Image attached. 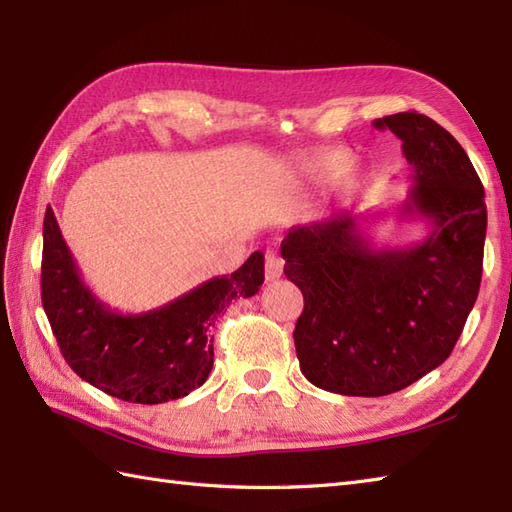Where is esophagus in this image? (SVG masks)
<instances>
[{"label":"esophagus","mask_w":512,"mask_h":512,"mask_svg":"<svg viewBox=\"0 0 512 512\" xmlns=\"http://www.w3.org/2000/svg\"><path fill=\"white\" fill-rule=\"evenodd\" d=\"M284 275V259H281L275 250H268L266 253V279L275 281Z\"/></svg>","instance_id":"obj_1"}]
</instances>
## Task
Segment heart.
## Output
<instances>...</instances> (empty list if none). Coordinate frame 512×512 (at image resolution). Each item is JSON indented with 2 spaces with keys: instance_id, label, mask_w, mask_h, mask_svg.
<instances>
[{
  "instance_id": "1",
  "label": "heart",
  "mask_w": 512,
  "mask_h": 512,
  "mask_svg": "<svg viewBox=\"0 0 512 512\" xmlns=\"http://www.w3.org/2000/svg\"><path fill=\"white\" fill-rule=\"evenodd\" d=\"M306 167L312 173H317V176H330V173L339 171L343 167V158L336 154H317L306 160Z\"/></svg>"
}]
</instances>
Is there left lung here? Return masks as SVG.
Instances as JSON below:
<instances>
[{
	"label": "left lung",
	"mask_w": 512,
	"mask_h": 512,
	"mask_svg": "<svg viewBox=\"0 0 512 512\" xmlns=\"http://www.w3.org/2000/svg\"><path fill=\"white\" fill-rule=\"evenodd\" d=\"M402 140L413 187L400 215L429 222L424 242L376 248L361 217L295 226L281 242L299 286L301 374L341 396H387L447 361L482 281L486 204L462 145L429 116L376 118Z\"/></svg>",
	"instance_id": "left-lung-1"
}]
</instances>
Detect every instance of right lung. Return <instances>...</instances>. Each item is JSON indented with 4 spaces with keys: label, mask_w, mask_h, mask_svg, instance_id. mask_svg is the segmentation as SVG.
<instances>
[{
    "label": "right lung",
    "mask_w": 512,
    "mask_h": 512,
    "mask_svg": "<svg viewBox=\"0 0 512 512\" xmlns=\"http://www.w3.org/2000/svg\"><path fill=\"white\" fill-rule=\"evenodd\" d=\"M264 284L255 250L231 277H213L156 310L121 314L83 284L57 217H43L41 303L59 350L85 383L114 398L158 405L191 394L213 367L211 325Z\"/></svg>",
    "instance_id": "right-lung-1"
}]
</instances>
